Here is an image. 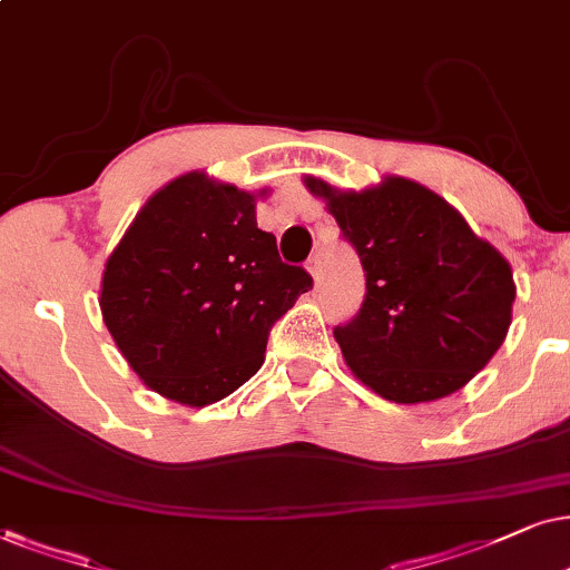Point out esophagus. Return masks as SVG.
Here are the masks:
<instances>
[{
	"label": "esophagus",
	"mask_w": 570,
	"mask_h": 570,
	"mask_svg": "<svg viewBox=\"0 0 570 570\" xmlns=\"http://www.w3.org/2000/svg\"><path fill=\"white\" fill-rule=\"evenodd\" d=\"M307 271H309V276L315 278V284H321V278H323V265H321V257H313V261L307 263Z\"/></svg>",
	"instance_id": "1"
}]
</instances>
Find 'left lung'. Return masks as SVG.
Here are the masks:
<instances>
[{
	"label": "left lung",
	"instance_id": "obj_1",
	"mask_svg": "<svg viewBox=\"0 0 570 570\" xmlns=\"http://www.w3.org/2000/svg\"><path fill=\"white\" fill-rule=\"evenodd\" d=\"M360 255L367 294L333 328L352 373L377 396L422 404L472 381L505 341L513 271L449 200L404 177L341 193L305 177Z\"/></svg>",
	"mask_w": 570,
	"mask_h": 570
}]
</instances>
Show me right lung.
Returning <instances> with one entry per match:
<instances>
[{
    "label": "right lung",
    "instance_id": "right-lung-1",
    "mask_svg": "<svg viewBox=\"0 0 570 570\" xmlns=\"http://www.w3.org/2000/svg\"><path fill=\"white\" fill-rule=\"evenodd\" d=\"M313 289L257 229L255 195L189 171L148 197L109 255L101 315L150 391L208 406L247 383L273 323Z\"/></svg>",
    "mask_w": 570,
    "mask_h": 570
}]
</instances>
